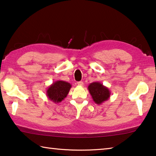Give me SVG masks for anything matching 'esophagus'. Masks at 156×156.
Wrapping results in <instances>:
<instances>
[{
  "instance_id": "esophagus-1",
  "label": "esophagus",
  "mask_w": 156,
  "mask_h": 156,
  "mask_svg": "<svg viewBox=\"0 0 156 156\" xmlns=\"http://www.w3.org/2000/svg\"><path fill=\"white\" fill-rule=\"evenodd\" d=\"M79 86H83V81H79V82H78V83H77Z\"/></svg>"
}]
</instances>
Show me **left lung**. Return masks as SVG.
I'll list each match as a JSON object with an SVG mask.
<instances>
[{"instance_id":"obj_1","label":"left lung","mask_w":156,"mask_h":156,"mask_svg":"<svg viewBox=\"0 0 156 156\" xmlns=\"http://www.w3.org/2000/svg\"><path fill=\"white\" fill-rule=\"evenodd\" d=\"M88 90L95 103L98 105L107 101L111 96L109 89L99 82H94L89 84Z\"/></svg>"}]
</instances>
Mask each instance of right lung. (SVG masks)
Instances as JSON below:
<instances>
[{
    "mask_svg": "<svg viewBox=\"0 0 156 156\" xmlns=\"http://www.w3.org/2000/svg\"><path fill=\"white\" fill-rule=\"evenodd\" d=\"M72 84L63 80H57L53 83L47 89L46 95L55 104L62 102L69 92Z\"/></svg>",
    "mask_w": 156,
    "mask_h": 156,
    "instance_id": "add662e5",
    "label": "right lung"
}]
</instances>
